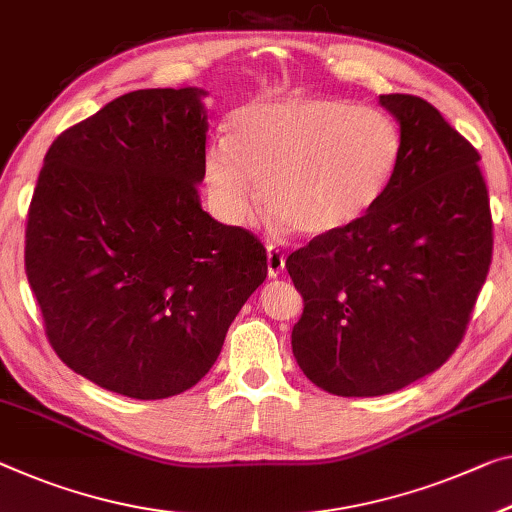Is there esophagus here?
Segmentation results:
<instances>
[{"label":"esophagus","instance_id":"esophagus-1","mask_svg":"<svg viewBox=\"0 0 512 512\" xmlns=\"http://www.w3.org/2000/svg\"><path fill=\"white\" fill-rule=\"evenodd\" d=\"M283 267H286V258H283L281 251L274 247H267V277L277 279L283 272Z\"/></svg>","mask_w":512,"mask_h":512}]
</instances>
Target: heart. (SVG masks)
Wrapping results in <instances>:
<instances>
[{
  "mask_svg": "<svg viewBox=\"0 0 512 512\" xmlns=\"http://www.w3.org/2000/svg\"><path fill=\"white\" fill-rule=\"evenodd\" d=\"M400 132L380 109L322 96H265L233 109L226 141L203 160V183L226 224L263 203L279 231L341 235L371 212L393 178Z\"/></svg>",
  "mask_w": 512,
  "mask_h": 512,
  "instance_id": "heart-1",
  "label": "heart"
}]
</instances>
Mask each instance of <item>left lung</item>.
Wrapping results in <instances>:
<instances>
[{"mask_svg": "<svg viewBox=\"0 0 512 512\" xmlns=\"http://www.w3.org/2000/svg\"><path fill=\"white\" fill-rule=\"evenodd\" d=\"M400 125L387 192L352 229L286 267L304 300L302 373L336 396H384L435 373L465 336L492 261L481 155L423 98L380 96Z\"/></svg>", "mask_w": 512, "mask_h": 512, "instance_id": "8db88e82", "label": "left lung"}]
</instances>
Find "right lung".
I'll return each mask as SVG.
<instances>
[{"label": "right lung", "instance_id": "add662e5", "mask_svg": "<svg viewBox=\"0 0 512 512\" xmlns=\"http://www.w3.org/2000/svg\"><path fill=\"white\" fill-rule=\"evenodd\" d=\"M206 96L107 102L54 139L29 206L25 270L54 352L128 398L194 387L267 277L261 242L201 208Z\"/></svg>", "mask_w": 512, "mask_h": 512}]
</instances>
